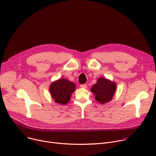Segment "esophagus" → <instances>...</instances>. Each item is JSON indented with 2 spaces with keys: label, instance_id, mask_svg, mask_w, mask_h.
I'll return each mask as SVG.
<instances>
[{
  "label": "esophagus",
  "instance_id": "obj_1",
  "mask_svg": "<svg viewBox=\"0 0 156 156\" xmlns=\"http://www.w3.org/2000/svg\"><path fill=\"white\" fill-rule=\"evenodd\" d=\"M80 86L81 88H83V89H86L87 87L86 84H81Z\"/></svg>",
  "mask_w": 156,
  "mask_h": 156
}]
</instances>
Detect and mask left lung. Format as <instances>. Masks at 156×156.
<instances>
[{"label": "left lung", "mask_w": 156, "mask_h": 156, "mask_svg": "<svg viewBox=\"0 0 156 156\" xmlns=\"http://www.w3.org/2000/svg\"><path fill=\"white\" fill-rule=\"evenodd\" d=\"M116 90V84L105 78H99L93 86L91 92L95 95V99L101 104L110 101Z\"/></svg>", "instance_id": "8db88e82"}]
</instances>
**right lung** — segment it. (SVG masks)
<instances>
[{
	"label": "right lung",
	"mask_w": 156,
	"mask_h": 156,
	"mask_svg": "<svg viewBox=\"0 0 156 156\" xmlns=\"http://www.w3.org/2000/svg\"><path fill=\"white\" fill-rule=\"evenodd\" d=\"M74 83L66 79H61L53 82L50 86V92L55 102L66 104L70 99V95L75 90Z\"/></svg>",
	"instance_id": "right-lung-1"
}]
</instances>
